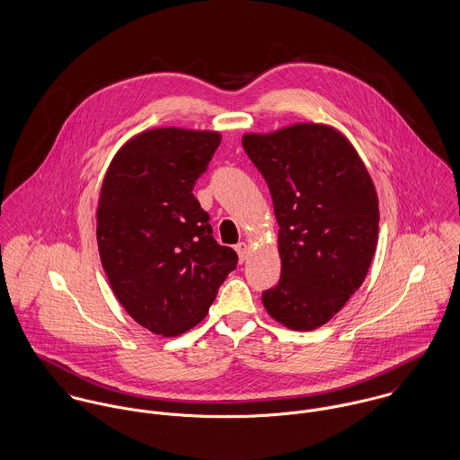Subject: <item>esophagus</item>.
Returning a JSON list of instances; mask_svg holds the SVG:
<instances>
[{
    "label": "esophagus",
    "instance_id": "obj_1",
    "mask_svg": "<svg viewBox=\"0 0 460 460\" xmlns=\"http://www.w3.org/2000/svg\"><path fill=\"white\" fill-rule=\"evenodd\" d=\"M234 249H236V252H238V259H240V262H243V261L247 259V255H249V247H247V243H243V242H242V243H238Z\"/></svg>",
    "mask_w": 460,
    "mask_h": 460
}]
</instances>
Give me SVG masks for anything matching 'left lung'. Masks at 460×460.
Wrapping results in <instances>:
<instances>
[{
	"label": "left lung",
	"instance_id": "left-lung-1",
	"mask_svg": "<svg viewBox=\"0 0 460 460\" xmlns=\"http://www.w3.org/2000/svg\"><path fill=\"white\" fill-rule=\"evenodd\" d=\"M242 143L280 226V280L262 291V305L291 330L323 326L357 293L376 252L374 183L351 143L326 125L247 134Z\"/></svg>",
	"mask_w": 460,
	"mask_h": 460
}]
</instances>
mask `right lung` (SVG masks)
<instances>
[{"label": "right lung", "mask_w": 460, "mask_h": 460, "mask_svg": "<svg viewBox=\"0 0 460 460\" xmlns=\"http://www.w3.org/2000/svg\"><path fill=\"white\" fill-rule=\"evenodd\" d=\"M220 145L217 132L155 128L112 158L97 209V242L123 308L156 335L201 323L238 255L213 238L194 198Z\"/></svg>", "instance_id": "add662e5"}]
</instances>
